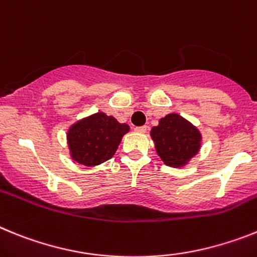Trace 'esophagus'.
Returning <instances> with one entry per match:
<instances>
[{"mask_svg":"<svg viewBox=\"0 0 257 257\" xmlns=\"http://www.w3.org/2000/svg\"><path fill=\"white\" fill-rule=\"evenodd\" d=\"M136 132H138V133H145V132L147 131V126L146 125H142V126H136L135 128Z\"/></svg>","mask_w":257,"mask_h":257,"instance_id":"1","label":"esophagus"}]
</instances>
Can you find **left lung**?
<instances>
[{
    "label": "left lung",
    "instance_id": "8db88e82",
    "mask_svg": "<svg viewBox=\"0 0 257 257\" xmlns=\"http://www.w3.org/2000/svg\"><path fill=\"white\" fill-rule=\"evenodd\" d=\"M150 136L156 154L166 166L172 168L186 167L202 146L199 129L176 112L159 119V124L151 128Z\"/></svg>",
    "mask_w": 257,
    "mask_h": 257
}]
</instances>
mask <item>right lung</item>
Masks as SVG:
<instances>
[{"label":"right lung","instance_id":"add662e5","mask_svg":"<svg viewBox=\"0 0 257 257\" xmlns=\"http://www.w3.org/2000/svg\"><path fill=\"white\" fill-rule=\"evenodd\" d=\"M129 125L102 111L77 120L67 131L71 159L85 167H95L115 155Z\"/></svg>","mask_w":257,"mask_h":257}]
</instances>
